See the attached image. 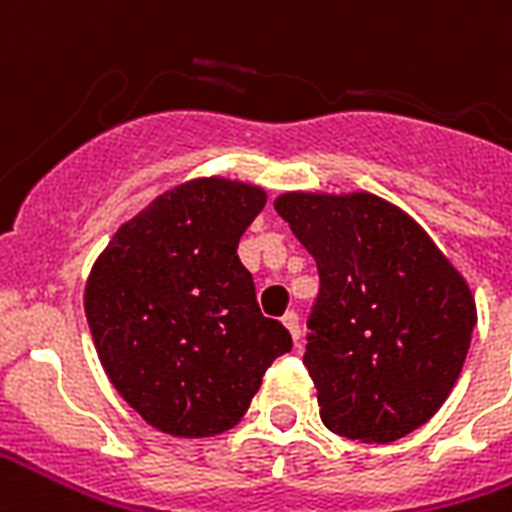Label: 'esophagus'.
<instances>
[{
  "instance_id": "esophagus-1",
  "label": "esophagus",
  "mask_w": 512,
  "mask_h": 512,
  "mask_svg": "<svg viewBox=\"0 0 512 512\" xmlns=\"http://www.w3.org/2000/svg\"><path fill=\"white\" fill-rule=\"evenodd\" d=\"M282 325L287 327V330H290L292 341L298 343V341H300V322H298V314H295V311H290V314H284Z\"/></svg>"
}]
</instances>
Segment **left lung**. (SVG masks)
Wrapping results in <instances>:
<instances>
[{"mask_svg":"<svg viewBox=\"0 0 512 512\" xmlns=\"http://www.w3.org/2000/svg\"><path fill=\"white\" fill-rule=\"evenodd\" d=\"M276 212L317 260L303 365L327 429L392 443L451 395L478 322L473 292L419 222L370 193H284Z\"/></svg>","mask_w":512,"mask_h":512,"instance_id":"left-lung-1","label":"left lung"}]
</instances>
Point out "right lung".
<instances>
[{
  "mask_svg": "<svg viewBox=\"0 0 512 512\" xmlns=\"http://www.w3.org/2000/svg\"><path fill=\"white\" fill-rule=\"evenodd\" d=\"M265 190L204 177L120 225L85 284V317L120 397L174 438L236 427L265 370L292 349L265 319L239 239Z\"/></svg>",
  "mask_w": 512,
  "mask_h": 512,
  "instance_id": "obj_1",
  "label": "right lung"
}]
</instances>
